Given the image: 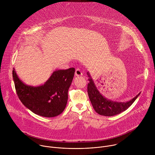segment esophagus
Here are the masks:
<instances>
[{"label": "esophagus", "instance_id": "esophagus-1", "mask_svg": "<svg viewBox=\"0 0 155 155\" xmlns=\"http://www.w3.org/2000/svg\"><path fill=\"white\" fill-rule=\"evenodd\" d=\"M75 76L78 77V76H81V75H83V74H82V72H81L79 69H76V71H75Z\"/></svg>", "mask_w": 155, "mask_h": 155}]
</instances>
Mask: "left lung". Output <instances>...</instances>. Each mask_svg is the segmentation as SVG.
<instances>
[{"label": "left lung", "mask_w": 155, "mask_h": 155, "mask_svg": "<svg viewBox=\"0 0 155 155\" xmlns=\"http://www.w3.org/2000/svg\"><path fill=\"white\" fill-rule=\"evenodd\" d=\"M87 75L89 77L88 80L90 81L87 84V88L88 96L95 111L101 115L112 117L125 111L133 104L140 94L139 93L135 97L125 102L108 100L103 96L97 90L89 72H87Z\"/></svg>", "instance_id": "1"}]
</instances>
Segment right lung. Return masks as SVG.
Masks as SVG:
<instances>
[{"instance_id":"obj_1","label":"right lung","mask_w":155,"mask_h":155,"mask_svg":"<svg viewBox=\"0 0 155 155\" xmlns=\"http://www.w3.org/2000/svg\"><path fill=\"white\" fill-rule=\"evenodd\" d=\"M75 74V69L56 70L43 84L33 86L25 84L13 70L16 93L23 104L36 115L54 117L65 108L68 90Z\"/></svg>"}]
</instances>
